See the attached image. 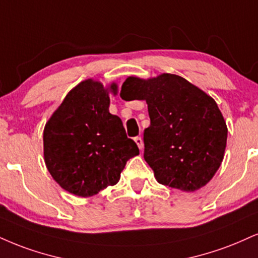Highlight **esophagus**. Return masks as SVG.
<instances>
[{
    "mask_svg": "<svg viewBox=\"0 0 258 258\" xmlns=\"http://www.w3.org/2000/svg\"><path fill=\"white\" fill-rule=\"evenodd\" d=\"M135 142L137 143L138 148L141 149V150H142V149H143V145H144V144H143V138H142V137H136V138H135Z\"/></svg>",
    "mask_w": 258,
    "mask_h": 258,
    "instance_id": "34e87169",
    "label": "esophagus"
}]
</instances>
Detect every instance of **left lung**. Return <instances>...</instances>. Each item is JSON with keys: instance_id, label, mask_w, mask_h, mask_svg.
<instances>
[{"instance_id": "obj_1", "label": "left lung", "mask_w": 258, "mask_h": 258, "mask_svg": "<svg viewBox=\"0 0 258 258\" xmlns=\"http://www.w3.org/2000/svg\"><path fill=\"white\" fill-rule=\"evenodd\" d=\"M120 96L147 101L144 160L160 184L196 191L213 178L223 160L227 126L210 96L168 73L149 80L128 77Z\"/></svg>"}]
</instances>
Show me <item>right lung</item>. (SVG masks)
I'll return each mask as SVG.
<instances>
[{"label": "right lung", "instance_id": "obj_1", "mask_svg": "<svg viewBox=\"0 0 258 258\" xmlns=\"http://www.w3.org/2000/svg\"><path fill=\"white\" fill-rule=\"evenodd\" d=\"M110 89L116 94L115 84ZM43 142L49 173L79 197L115 185L127 161L139 154L120 117L109 113L107 90L90 79L68 92L46 122Z\"/></svg>", "mask_w": 258, "mask_h": 258}]
</instances>
